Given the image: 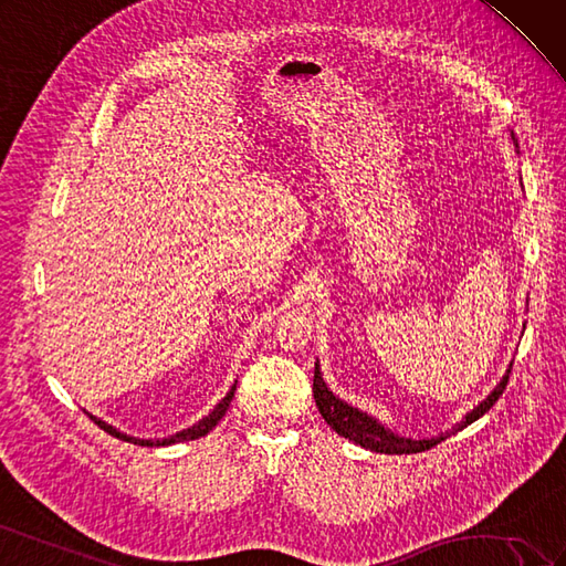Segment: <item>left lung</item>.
I'll return each mask as SVG.
<instances>
[{"mask_svg":"<svg viewBox=\"0 0 566 566\" xmlns=\"http://www.w3.org/2000/svg\"><path fill=\"white\" fill-rule=\"evenodd\" d=\"M510 374H512V369L507 371L505 378L500 380V386H497L491 395H488L479 407H473V409L469 411V415H467V419L457 423L450 433L431 438V440H411V438L395 436V433H390L388 429H384V426H380L376 419H371L369 415H364V411H359V409H355V407H349L347 402L338 400V397H335V395L326 388L324 378H321L318 364H316V369H314V400H316V407H318V411H321V417L326 419V423H328L331 429H333L335 433H338V436H343V438H347V440H353V442H357V446H361V448H366V450H371V452H384V454H415V452H423V450L436 448L438 442H442L446 438H450L452 433L462 431V429H467L469 423L481 419V417L485 415V411L491 409V407L500 400V395L505 392Z\"/></svg>","mask_w":566,"mask_h":566,"instance_id":"obj_1","label":"left lung"}]
</instances>
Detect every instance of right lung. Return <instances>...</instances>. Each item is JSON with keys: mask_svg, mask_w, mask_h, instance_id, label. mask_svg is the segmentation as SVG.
Returning <instances> with one entry per match:
<instances>
[{"mask_svg": "<svg viewBox=\"0 0 566 566\" xmlns=\"http://www.w3.org/2000/svg\"><path fill=\"white\" fill-rule=\"evenodd\" d=\"M233 392H235V386H233L231 390H228V395L223 397V400H221L217 407H213L202 421H197L195 426H190V429L180 431V433H176V436H171V438H164V440H140V438H130V436H124L120 431H116L114 426L99 421L97 417H90V419H93L102 431H106V433L118 438V440H128V442H133V446H143V448H145V446H147V448H151V446H174V442H180V440H197V438L207 436V433L213 429V426H217V423L223 419L228 405H231V400H233Z\"/></svg>", "mask_w": 566, "mask_h": 566, "instance_id": "1", "label": "right lung"}]
</instances>
